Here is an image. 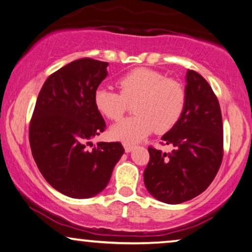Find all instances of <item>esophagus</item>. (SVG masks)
Returning a JSON list of instances; mask_svg holds the SVG:
<instances>
[{"instance_id": "1", "label": "esophagus", "mask_w": 252, "mask_h": 252, "mask_svg": "<svg viewBox=\"0 0 252 252\" xmlns=\"http://www.w3.org/2000/svg\"><path fill=\"white\" fill-rule=\"evenodd\" d=\"M123 146H125V150H126V153H129V152H131L134 148V145L129 144V143H125V144H123Z\"/></svg>"}]
</instances>
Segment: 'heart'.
I'll use <instances>...</instances> for the list:
<instances>
[{
    "mask_svg": "<svg viewBox=\"0 0 252 252\" xmlns=\"http://www.w3.org/2000/svg\"><path fill=\"white\" fill-rule=\"evenodd\" d=\"M120 92L98 88L94 102L97 111L112 121H120L133 104L136 116L112 127L115 139L132 144L144 139L155 129L164 133L182 118L186 106V91L175 79L165 77L158 70L139 67L118 80Z\"/></svg>",
    "mask_w": 252,
    "mask_h": 252,
    "instance_id": "heart-1",
    "label": "heart"
}]
</instances>
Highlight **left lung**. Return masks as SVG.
I'll return each mask as SVG.
<instances>
[{"mask_svg": "<svg viewBox=\"0 0 252 252\" xmlns=\"http://www.w3.org/2000/svg\"><path fill=\"white\" fill-rule=\"evenodd\" d=\"M186 106L179 122L161 139L170 153L150 146L144 171L148 192L158 201L178 204L208 189L222 161L224 136L220 106L211 87L195 70L186 74Z\"/></svg>", "mask_w": 252, "mask_h": 252, "instance_id": "obj_1", "label": "left lung"}]
</instances>
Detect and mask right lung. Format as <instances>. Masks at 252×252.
Returning <instances> with one entry per match:
<instances>
[{
	"instance_id": "right-lung-1",
	"label": "right lung",
	"mask_w": 252,
	"mask_h": 252,
	"mask_svg": "<svg viewBox=\"0 0 252 252\" xmlns=\"http://www.w3.org/2000/svg\"><path fill=\"white\" fill-rule=\"evenodd\" d=\"M108 63L81 58L56 70L38 94L30 122L33 158L44 179L74 198L97 195L125 153L119 141L92 145L106 123L94 102Z\"/></svg>"
}]
</instances>
